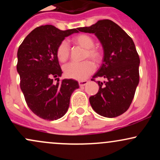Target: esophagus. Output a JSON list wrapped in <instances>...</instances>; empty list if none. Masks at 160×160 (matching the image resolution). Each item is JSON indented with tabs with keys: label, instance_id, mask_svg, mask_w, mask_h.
Returning a JSON list of instances; mask_svg holds the SVG:
<instances>
[{
	"label": "esophagus",
	"instance_id": "34e87169",
	"mask_svg": "<svg viewBox=\"0 0 160 160\" xmlns=\"http://www.w3.org/2000/svg\"><path fill=\"white\" fill-rule=\"evenodd\" d=\"M87 83H88L87 80H80V81H79V85H80V86H84Z\"/></svg>",
	"mask_w": 160,
	"mask_h": 160
}]
</instances>
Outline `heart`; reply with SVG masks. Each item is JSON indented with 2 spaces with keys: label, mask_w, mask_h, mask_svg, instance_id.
I'll use <instances>...</instances> for the list:
<instances>
[{
  "label": "heart",
  "mask_w": 160,
  "mask_h": 160,
  "mask_svg": "<svg viewBox=\"0 0 160 160\" xmlns=\"http://www.w3.org/2000/svg\"><path fill=\"white\" fill-rule=\"evenodd\" d=\"M73 42L75 44L85 49L84 58H89L94 62H98L102 58V53L98 47L94 46V40L90 35L81 34L74 37ZM56 56L60 62H65L69 57V46L66 40H63L56 49ZM95 66L89 60L79 62H71L63 67V71L67 78L78 80H83L94 71Z\"/></svg>",
  "instance_id": "1"
}]
</instances>
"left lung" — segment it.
<instances>
[{"label":"left lung","mask_w":160,"mask_h":160,"mask_svg":"<svg viewBox=\"0 0 160 160\" xmlns=\"http://www.w3.org/2000/svg\"><path fill=\"white\" fill-rule=\"evenodd\" d=\"M78 29L94 34L104 51L102 65L92 78L102 77L107 81L104 84L98 81V93L89 98L92 108L102 117H118L129 108L139 82L140 58L135 43L117 24L109 19Z\"/></svg>","instance_id":"1"}]
</instances>
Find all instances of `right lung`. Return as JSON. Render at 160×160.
<instances>
[{
  "label": "right lung",
  "instance_id": "add662e5",
  "mask_svg": "<svg viewBox=\"0 0 160 160\" xmlns=\"http://www.w3.org/2000/svg\"><path fill=\"white\" fill-rule=\"evenodd\" d=\"M77 29L61 31L52 25H42L28 35L17 52V72L20 87L28 108L34 114L47 120L61 118L68 111L70 98L78 82L64 79L56 56L58 46ZM56 78L57 82H53Z\"/></svg>",
  "mask_w": 160,
  "mask_h": 160
}]
</instances>
